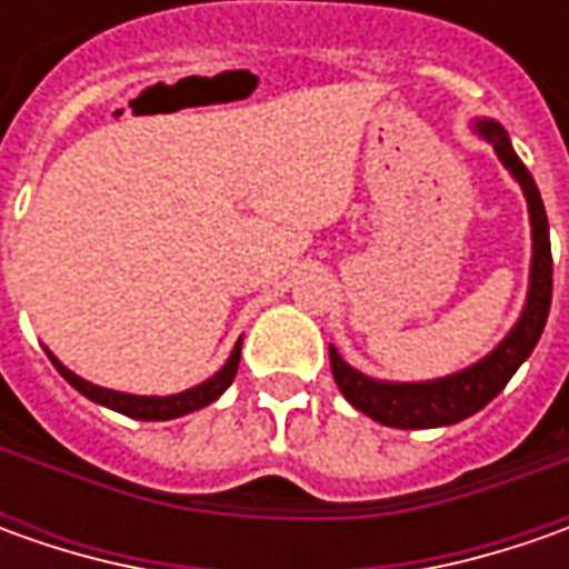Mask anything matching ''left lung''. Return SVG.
I'll return each instance as SVG.
<instances>
[{"label":"left lung","mask_w":569,"mask_h":569,"mask_svg":"<svg viewBox=\"0 0 569 569\" xmlns=\"http://www.w3.org/2000/svg\"><path fill=\"white\" fill-rule=\"evenodd\" d=\"M475 129L481 139H488L503 167L513 173V180L522 187V196L529 202V221H532V269H529V297L526 307L510 329V336L493 348L488 358L471 363L459 373H449L440 380L427 382H382L355 370L351 363L341 361V355L329 345L332 377L339 382L341 396L363 411L367 418L399 430H421V427H447L466 421L469 415L481 411L493 396L510 382L519 363L532 355V348L541 339V329L548 322L551 310V233H548V214L541 206L536 180L519 161V154L510 144V136L500 122L478 120Z\"/></svg>","instance_id":"left-lung-1"}]
</instances>
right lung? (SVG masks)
I'll use <instances>...</instances> for the list:
<instances>
[{"mask_svg": "<svg viewBox=\"0 0 569 569\" xmlns=\"http://www.w3.org/2000/svg\"><path fill=\"white\" fill-rule=\"evenodd\" d=\"M240 345H243V339L233 345L228 363H224L214 377H208L206 382L192 386L187 392H177V396H129V392H117V389H103V386L81 380V377L72 373L66 363L56 361L53 355H50V361H53L56 370L72 382L81 396H88L91 402L103 405V408H113V411H120L126 418H136V421H170V418H180V415H189V411L206 408V405L214 402V399L228 389L230 382H233V377H237V367H240Z\"/></svg>", "mask_w": 569, "mask_h": 569, "instance_id": "obj_1", "label": "right lung"}]
</instances>
